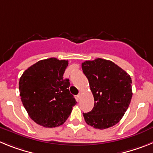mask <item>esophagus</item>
I'll return each mask as SVG.
<instances>
[{"mask_svg":"<svg viewBox=\"0 0 153 153\" xmlns=\"http://www.w3.org/2000/svg\"><path fill=\"white\" fill-rule=\"evenodd\" d=\"M80 97H81V94H80V93H79V94H78V95H77V98L78 99H80Z\"/></svg>","mask_w":153,"mask_h":153,"instance_id":"1","label":"esophagus"}]
</instances>
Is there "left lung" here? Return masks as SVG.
Masks as SVG:
<instances>
[{
    "mask_svg": "<svg viewBox=\"0 0 153 153\" xmlns=\"http://www.w3.org/2000/svg\"><path fill=\"white\" fill-rule=\"evenodd\" d=\"M82 70L95 101L91 111L83 113L85 121L96 129L113 126L123 118L130 103V76L113 62L101 58L83 62Z\"/></svg>",
    "mask_w": 153,
    "mask_h": 153,
    "instance_id": "1",
    "label": "left lung"
}]
</instances>
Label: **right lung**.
<instances>
[{
	"label": "right lung",
	"mask_w": 153,
	"mask_h": 153,
	"mask_svg": "<svg viewBox=\"0 0 153 153\" xmlns=\"http://www.w3.org/2000/svg\"><path fill=\"white\" fill-rule=\"evenodd\" d=\"M68 60L52 57L30 66L19 81L20 96L29 117L36 123L53 128L63 125L76 103L63 79Z\"/></svg>",
	"instance_id": "obj_1"
}]
</instances>
